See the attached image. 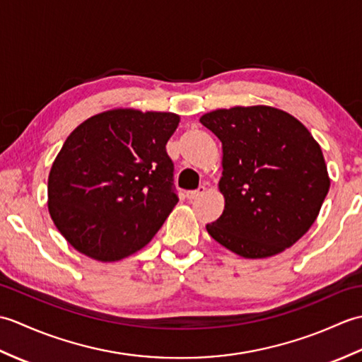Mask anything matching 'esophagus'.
Masks as SVG:
<instances>
[{
    "label": "esophagus",
    "instance_id": "obj_1",
    "mask_svg": "<svg viewBox=\"0 0 362 362\" xmlns=\"http://www.w3.org/2000/svg\"><path fill=\"white\" fill-rule=\"evenodd\" d=\"M206 191L205 187H199L197 189H193V191H188L187 193V199H189V201H193V199H197L201 197L204 193Z\"/></svg>",
    "mask_w": 362,
    "mask_h": 362
}]
</instances>
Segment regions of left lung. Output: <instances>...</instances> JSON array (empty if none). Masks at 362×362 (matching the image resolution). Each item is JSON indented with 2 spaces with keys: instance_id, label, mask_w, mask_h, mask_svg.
I'll return each mask as SVG.
<instances>
[{
  "instance_id": "8db88e82",
  "label": "left lung",
  "mask_w": 362,
  "mask_h": 362,
  "mask_svg": "<svg viewBox=\"0 0 362 362\" xmlns=\"http://www.w3.org/2000/svg\"><path fill=\"white\" fill-rule=\"evenodd\" d=\"M201 122L222 143L226 199L206 232L244 258H267L296 244L329 189L324 153L310 130L267 105L219 109Z\"/></svg>"
}]
</instances>
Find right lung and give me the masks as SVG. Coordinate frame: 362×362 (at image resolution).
Masks as SVG:
<instances>
[{
  "instance_id": "add662e5",
  "label": "right lung",
  "mask_w": 362,
  "mask_h": 362,
  "mask_svg": "<svg viewBox=\"0 0 362 362\" xmlns=\"http://www.w3.org/2000/svg\"><path fill=\"white\" fill-rule=\"evenodd\" d=\"M180 118L117 109L83 121L48 177V210L76 250L118 261L148 244L179 197L166 143Z\"/></svg>"
}]
</instances>
